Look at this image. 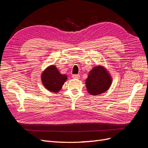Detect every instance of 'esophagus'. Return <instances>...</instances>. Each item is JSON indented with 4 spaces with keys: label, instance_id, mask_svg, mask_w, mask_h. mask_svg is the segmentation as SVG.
Wrapping results in <instances>:
<instances>
[{
    "label": "esophagus",
    "instance_id": "34e87169",
    "mask_svg": "<svg viewBox=\"0 0 148 148\" xmlns=\"http://www.w3.org/2000/svg\"><path fill=\"white\" fill-rule=\"evenodd\" d=\"M72 77L73 78H75V79H79V77H80V76H79V75H73Z\"/></svg>",
    "mask_w": 148,
    "mask_h": 148
}]
</instances>
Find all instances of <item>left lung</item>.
<instances>
[{
	"mask_svg": "<svg viewBox=\"0 0 148 148\" xmlns=\"http://www.w3.org/2000/svg\"><path fill=\"white\" fill-rule=\"evenodd\" d=\"M112 79L104 66L97 65L89 71L86 79V86L89 94L93 96L107 91L111 86Z\"/></svg>",
	"mask_w": 148,
	"mask_h": 148,
	"instance_id": "8db88e82",
	"label": "left lung"
}]
</instances>
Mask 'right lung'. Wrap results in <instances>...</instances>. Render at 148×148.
I'll list each match as a JSON object with an SVG mask.
<instances>
[{
    "instance_id": "1",
    "label": "right lung",
    "mask_w": 148,
    "mask_h": 148,
    "mask_svg": "<svg viewBox=\"0 0 148 148\" xmlns=\"http://www.w3.org/2000/svg\"><path fill=\"white\" fill-rule=\"evenodd\" d=\"M66 79L67 76L61 74L54 65L47 67L41 74V81L44 87L52 92H59Z\"/></svg>"
}]
</instances>
